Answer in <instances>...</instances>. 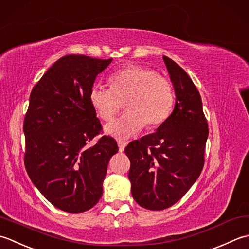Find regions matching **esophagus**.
Instances as JSON below:
<instances>
[{"label": "esophagus", "mask_w": 249, "mask_h": 249, "mask_svg": "<svg viewBox=\"0 0 249 249\" xmlns=\"http://www.w3.org/2000/svg\"><path fill=\"white\" fill-rule=\"evenodd\" d=\"M117 143H118V146H119V153H123V151L124 150V147L128 145V142L123 141V140H118Z\"/></svg>", "instance_id": "34e87169"}]
</instances>
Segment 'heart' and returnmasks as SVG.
<instances>
[{"mask_svg":"<svg viewBox=\"0 0 249 249\" xmlns=\"http://www.w3.org/2000/svg\"><path fill=\"white\" fill-rule=\"evenodd\" d=\"M109 88L94 85L89 101L96 116L110 121L125 102L126 113L105 126L109 135L128 139L147 124L157 126L170 117L175 102L173 85L165 76L142 65H130L110 75Z\"/></svg>","mask_w":249,"mask_h":249,"instance_id":"heart-1","label":"heart"}]
</instances>
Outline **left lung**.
Wrapping results in <instances>:
<instances>
[{
    "mask_svg": "<svg viewBox=\"0 0 249 249\" xmlns=\"http://www.w3.org/2000/svg\"><path fill=\"white\" fill-rule=\"evenodd\" d=\"M173 83V113L157 132L125 147L130 159L129 179L136 203L146 210L162 211L179 201L200 176L209 124L199 90L189 75L163 55Z\"/></svg>",
    "mask_w": 249,
    "mask_h": 249,
    "instance_id": "left-lung-1",
    "label": "left lung"
}]
</instances>
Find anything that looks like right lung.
Wrapping results in <instances>:
<instances>
[{
  "label": "right lung",
  "mask_w": 249,
  "mask_h": 249,
  "mask_svg": "<svg viewBox=\"0 0 249 249\" xmlns=\"http://www.w3.org/2000/svg\"><path fill=\"white\" fill-rule=\"evenodd\" d=\"M111 59L68 54L34 86L23 120L24 166L35 187L57 209L78 214L103 195V180L117 142L103 135L89 101L98 74Z\"/></svg>",
  "instance_id": "1"
}]
</instances>
